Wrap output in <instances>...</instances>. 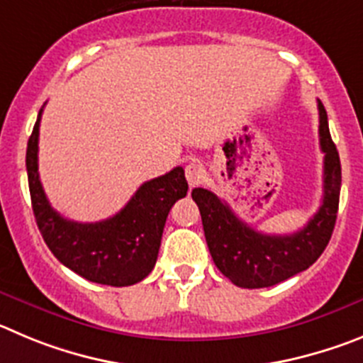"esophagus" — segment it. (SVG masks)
I'll return each instance as SVG.
<instances>
[{"instance_id": "34e87169", "label": "esophagus", "mask_w": 363, "mask_h": 363, "mask_svg": "<svg viewBox=\"0 0 363 363\" xmlns=\"http://www.w3.org/2000/svg\"><path fill=\"white\" fill-rule=\"evenodd\" d=\"M184 174H186V181H188L189 188H195V186L201 184L206 177V172L202 168L201 162H188L184 168Z\"/></svg>"}]
</instances>
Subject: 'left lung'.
<instances>
[{"label": "left lung", "instance_id": "obj_1", "mask_svg": "<svg viewBox=\"0 0 363 363\" xmlns=\"http://www.w3.org/2000/svg\"><path fill=\"white\" fill-rule=\"evenodd\" d=\"M320 150L324 152V199L311 220L291 235H266L253 230L213 191L195 188L202 228L211 259L235 286L259 289L291 279L324 253L335 230L340 201L342 166L328 125V112L318 101Z\"/></svg>", "mask_w": 363, "mask_h": 363}]
</instances>
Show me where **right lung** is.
Instances as JSON below:
<instances>
[{
    "mask_svg": "<svg viewBox=\"0 0 363 363\" xmlns=\"http://www.w3.org/2000/svg\"><path fill=\"white\" fill-rule=\"evenodd\" d=\"M39 110L27 146V174L32 210L48 250L83 279L123 287L141 282L157 262L162 230L172 206L188 194L181 166L145 182L128 204L101 222H76L60 215L48 202L38 172Z\"/></svg>",
    "mask_w": 363,
    "mask_h": 363,
    "instance_id": "obj_1",
    "label": "right lung"
}]
</instances>
